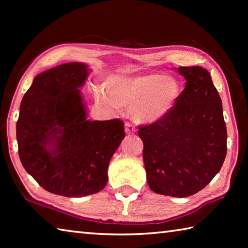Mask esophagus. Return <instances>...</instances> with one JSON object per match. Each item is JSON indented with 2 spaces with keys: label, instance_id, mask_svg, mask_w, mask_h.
I'll return each instance as SVG.
<instances>
[{
  "label": "esophagus",
  "instance_id": "esophagus-1",
  "mask_svg": "<svg viewBox=\"0 0 248 248\" xmlns=\"http://www.w3.org/2000/svg\"><path fill=\"white\" fill-rule=\"evenodd\" d=\"M124 131L127 134H133L136 132V129H134L133 125L129 123H125L124 124Z\"/></svg>",
  "mask_w": 248,
  "mask_h": 248
}]
</instances>
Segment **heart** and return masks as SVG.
Listing matches in <instances>:
<instances>
[{"label": "heart", "instance_id": "b5f03b06", "mask_svg": "<svg viewBox=\"0 0 248 248\" xmlns=\"http://www.w3.org/2000/svg\"><path fill=\"white\" fill-rule=\"evenodd\" d=\"M105 90L94 89L98 105L109 111L119 107L131 108L133 119L139 124L159 123L170 114L182 94L177 79L162 74L112 75Z\"/></svg>", "mask_w": 248, "mask_h": 248}]
</instances>
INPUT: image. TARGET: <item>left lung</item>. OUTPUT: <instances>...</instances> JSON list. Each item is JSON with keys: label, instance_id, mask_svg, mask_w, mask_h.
I'll return each mask as SVG.
<instances>
[{"label": "left lung", "instance_id": "obj_1", "mask_svg": "<svg viewBox=\"0 0 248 248\" xmlns=\"http://www.w3.org/2000/svg\"><path fill=\"white\" fill-rule=\"evenodd\" d=\"M185 90L170 114L140 127L146 182L154 192L184 198L207 186L226 155L222 100L201 66H180Z\"/></svg>", "mask_w": 248, "mask_h": 248}]
</instances>
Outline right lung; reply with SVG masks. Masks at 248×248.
<instances>
[{"label": "right lung", "mask_w": 248, "mask_h": 248, "mask_svg": "<svg viewBox=\"0 0 248 248\" xmlns=\"http://www.w3.org/2000/svg\"><path fill=\"white\" fill-rule=\"evenodd\" d=\"M91 71L83 62L44 71L20 103L16 124L20 162L52 194L78 198L104 189L109 162L124 138L119 119H87L81 89Z\"/></svg>", "instance_id": "right-lung-1"}]
</instances>
